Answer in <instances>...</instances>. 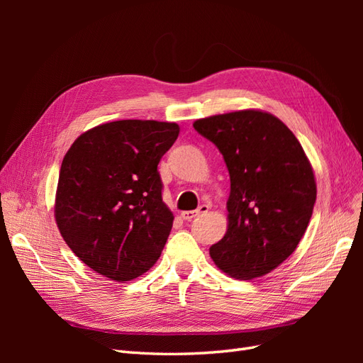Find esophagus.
Segmentation results:
<instances>
[{
  "mask_svg": "<svg viewBox=\"0 0 363 363\" xmlns=\"http://www.w3.org/2000/svg\"><path fill=\"white\" fill-rule=\"evenodd\" d=\"M207 211H208V206L201 204L199 208H196V211H186V212H182V218H183V219H186V221H192L194 218H196V216H200V215L206 213Z\"/></svg>",
  "mask_w": 363,
  "mask_h": 363,
  "instance_id": "esophagus-1",
  "label": "esophagus"
}]
</instances>
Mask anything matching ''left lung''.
Masks as SVG:
<instances>
[{"mask_svg": "<svg viewBox=\"0 0 363 363\" xmlns=\"http://www.w3.org/2000/svg\"><path fill=\"white\" fill-rule=\"evenodd\" d=\"M230 174L228 227L211 247L215 265L251 280L276 269L300 244L316 200L312 164L279 118L255 111L196 119Z\"/></svg>", "mask_w": 363, "mask_h": 363, "instance_id": "8db88e82", "label": "left lung"}]
</instances>
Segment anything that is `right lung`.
I'll list each match as a JSON object with an SVG mask.
<instances>
[{
    "instance_id": "1",
    "label": "right lung",
    "mask_w": 363,
    "mask_h": 363,
    "mask_svg": "<svg viewBox=\"0 0 363 363\" xmlns=\"http://www.w3.org/2000/svg\"><path fill=\"white\" fill-rule=\"evenodd\" d=\"M179 133L175 123L113 121L84 131L65 155L54 216L65 242L95 272L128 281L160 257L174 216L157 164Z\"/></svg>"
}]
</instances>
